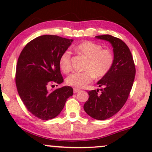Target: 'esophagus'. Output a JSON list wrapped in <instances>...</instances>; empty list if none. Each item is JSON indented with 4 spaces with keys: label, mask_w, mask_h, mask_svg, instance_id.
I'll use <instances>...</instances> for the list:
<instances>
[{
    "label": "esophagus",
    "mask_w": 152,
    "mask_h": 152,
    "mask_svg": "<svg viewBox=\"0 0 152 152\" xmlns=\"http://www.w3.org/2000/svg\"><path fill=\"white\" fill-rule=\"evenodd\" d=\"M80 89H78V88H74V93H75L80 92Z\"/></svg>",
    "instance_id": "34e87169"
}]
</instances>
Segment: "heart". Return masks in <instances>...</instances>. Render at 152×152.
<instances>
[{"label":"heart","instance_id":"b5f03b06","mask_svg":"<svg viewBox=\"0 0 152 152\" xmlns=\"http://www.w3.org/2000/svg\"><path fill=\"white\" fill-rule=\"evenodd\" d=\"M78 54L86 59L84 66L86 71L75 72L66 79L69 86L82 88L92 82L94 77L102 78L110 71L113 64V55L111 50L102 49L101 45L93 41H84L75 48ZM59 67L64 73L71 70V53L65 51L59 60Z\"/></svg>","mask_w":152,"mask_h":152}]
</instances>
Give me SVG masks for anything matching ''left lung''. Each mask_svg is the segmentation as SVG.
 Listing matches in <instances>:
<instances>
[{"label": "left lung", "mask_w": 152, "mask_h": 152, "mask_svg": "<svg viewBox=\"0 0 152 152\" xmlns=\"http://www.w3.org/2000/svg\"><path fill=\"white\" fill-rule=\"evenodd\" d=\"M95 38L109 41L113 47V66L98 82L99 90L88 91V99L84 109L91 118L96 120L108 119L122 109L127 100L136 75V68L131 51L121 39L111 35L96 36Z\"/></svg>", "instance_id": "8db88e82"}]
</instances>
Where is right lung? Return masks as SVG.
<instances>
[{
  "mask_svg": "<svg viewBox=\"0 0 152 152\" xmlns=\"http://www.w3.org/2000/svg\"><path fill=\"white\" fill-rule=\"evenodd\" d=\"M72 41L57 35H43L30 41L20 54L16 70V88L27 109L39 119L55 118L73 95L70 86L52 91L48 89L50 84L64 82L59 60Z\"/></svg>",
  "mask_w": 152,
  "mask_h": 152,
  "instance_id": "1",
  "label": "right lung"
}]
</instances>
